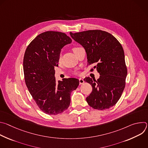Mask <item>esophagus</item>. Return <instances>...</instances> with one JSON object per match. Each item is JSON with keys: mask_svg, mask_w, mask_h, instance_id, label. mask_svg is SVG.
Instances as JSON below:
<instances>
[{"mask_svg": "<svg viewBox=\"0 0 148 148\" xmlns=\"http://www.w3.org/2000/svg\"><path fill=\"white\" fill-rule=\"evenodd\" d=\"M84 82V81L82 78H79V83L80 85H81V84H82Z\"/></svg>", "mask_w": 148, "mask_h": 148, "instance_id": "1", "label": "esophagus"}]
</instances>
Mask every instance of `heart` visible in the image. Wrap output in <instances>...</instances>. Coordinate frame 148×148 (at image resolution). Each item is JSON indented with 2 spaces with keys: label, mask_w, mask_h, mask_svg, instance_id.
Listing matches in <instances>:
<instances>
[{
  "label": "heart",
  "mask_w": 148,
  "mask_h": 148,
  "mask_svg": "<svg viewBox=\"0 0 148 148\" xmlns=\"http://www.w3.org/2000/svg\"><path fill=\"white\" fill-rule=\"evenodd\" d=\"M78 48H79L78 47H74L73 49V51H75V50H77V49H78ZM60 58H61V55L59 56V60L60 59ZM73 73H74V74H75V75H78V74H79V72L78 71H75Z\"/></svg>",
  "instance_id": "heart-1"
}]
</instances>
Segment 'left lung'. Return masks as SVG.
I'll use <instances>...</instances> for the list:
<instances>
[{"mask_svg":"<svg viewBox=\"0 0 148 148\" xmlns=\"http://www.w3.org/2000/svg\"><path fill=\"white\" fill-rule=\"evenodd\" d=\"M71 37L85 49L88 65L94 64L100 76L97 80L86 77L92 91L86 100L90 107L104 110L115 105L123 91L127 75L124 51L118 40L101 30L70 33Z\"/></svg>","mask_w":148,"mask_h":148,"instance_id":"left-lung-1","label":"left lung"}]
</instances>
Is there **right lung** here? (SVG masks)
I'll list each match as a JSON object with an SVG mask.
<instances>
[{
	"label": "right lung",
	"mask_w": 148,
	"mask_h": 148,
	"mask_svg": "<svg viewBox=\"0 0 148 148\" xmlns=\"http://www.w3.org/2000/svg\"><path fill=\"white\" fill-rule=\"evenodd\" d=\"M71 41L64 33L45 32L30 42L25 53L26 86L40 110L48 115L66 110L70 104L71 92L79 85L78 79L64 78L57 82L54 77L61 50Z\"/></svg>",
	"instance_id": "obj_1"
}]
</instances>
